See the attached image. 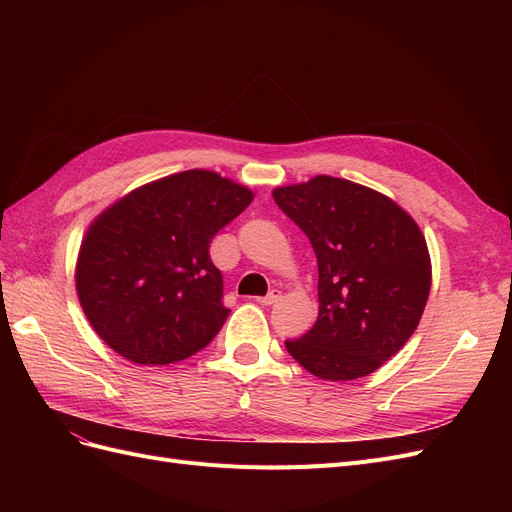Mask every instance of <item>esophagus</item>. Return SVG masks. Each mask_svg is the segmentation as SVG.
<instances>
[{
	"instance_id": "1",
	"label": "esophagus",
	"mask_w": 512,
	"mask_h": 512,
	"mask_svg": "<svg viewBox=\"0 0 512 512\" xmlns=\"http://www.w3.org/2000/svg\"><path fill=\"white\" fill-rule=\"evenodd\" d=\"M282 299V290L280 288H271L265 297H260V299H256L260 305H273V303H277Z\"/></svg>"
}]
</instances>
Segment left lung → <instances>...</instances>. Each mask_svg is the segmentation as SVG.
I'll list each match as a JSON object with an SVG mask.
<instances>
[{
  "label": "left lung",
  "instance_id": "left-lung-1",
  "mask_svg": "<svg viewBox=\"0 0 512 512\" xmlns=\"http://www.w3.org/2000/svg\"><path fill=\"white\" fill-rule=\"evenodd\" d=\"M273 198L318 260V318L286 350L320 380L369 376L425 312L431 258L421 228L393 198L339 177L282 185Z\"/></svg>",
  "mask_w": 512,
  "mask_h": 512
}]
</instances>
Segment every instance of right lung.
Wrapping results in <instances>:
<instances>
[{
    "instance_id": "add662e5",
    "label": "right lung",
    "mask_w": 512,
    "mask_h": 512,
    "mask_svg": "<svg viewBox=\"0 0 512 512\" xmlns=\"http://www.w3.org/2000/svg\"><path fill=\"white\" fill-rule=\"evenodd\" d=\"M254 200L213 170L141 185L89 224L76 294L91 327L123 359L168 365L203 350L228 316L209 243Z\"/></svg>"
}]
</instances>
